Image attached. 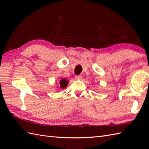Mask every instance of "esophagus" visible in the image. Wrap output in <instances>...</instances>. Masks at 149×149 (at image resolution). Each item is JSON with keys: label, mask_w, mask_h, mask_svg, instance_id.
<instances>
[{"label": "esophagus", "mask_w": 149, "mask_h": 149, "mask_svg": "<svg viewBox=\"0 0 149 149\" xmlns=\"http://www.w3.org/2000/svg\"><path fill=\"white\" fill-rule=\"evenodd\" d=\"M82 79V76H81L78 75V76H75V79H76V80H80V79Z\"/></svg>", "instance_id": "1"}]
</instances>
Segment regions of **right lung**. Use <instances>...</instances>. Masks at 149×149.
<instances>
[{
	"label": "right lung",
	"mask_w": 149,
	"mask_h": 149,
	"mask_svg": "<svg viewBox=\"0 0 149 149\" xmlns=\"http://www.w3.org/2000/svg\"><path fill=\"white\" fill-rule=\"evenodd\" d=\"M68 81H67L66 78L61 79L60 81V86L61 88H65L68 86Z\"/></svg>",
	"instance_id": "obj_1"
}]
</instances>
